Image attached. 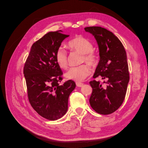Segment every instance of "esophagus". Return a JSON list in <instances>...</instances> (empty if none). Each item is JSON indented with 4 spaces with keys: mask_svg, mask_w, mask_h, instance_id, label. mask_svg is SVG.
<instances>
[{
    "mask_svg": "<svg viewBox=\"0 0 148 148\" xmlns=\"http://www.w3.org/2000/svg\"><path fill=\"white\" fill-rule=\"evenodd\" d=\"M76 84H77V86L78 87H82L83 86V83H80V82H77L76 83Z\"/></svg>",
    "mask_w": 148,
    "mask_h": 148,
    "instance_id": "34e87169",
    "label": "esophagus"
}]
</instances>
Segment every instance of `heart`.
<instances>
[{
    "label": "heart",
    "mask_w": 148,
    "mask_h": 148,
    "mask_svg": "<svg viewBox=\"0 0 148 148\" xmlns=\"http://www.w3.org/2000/svg\"><path fill=\"white\" fill-rule=\"evenodd\" d=\"M69 47L71 50L77 51L83 54L82 62H86L91 65H95L98 61V56L94 52L92 44L82 36H77L71 39L68 43ZM56 60L57 65L62 69L68 67L66 52L62 47L57 49L56 53ZM91 72V69L86 65L70 68L65 73V77L76 82H82Z\"/></svg>",
    "instance_id": "heart-1"
}]
</instances>
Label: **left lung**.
Returning <instances> with one entry per match:
<instances>
[{
	"label": "left lung",
	"mask_w": 148,
	"mask_h": 148,
	"mask_svg": "<svg viewBox=\"0 0 148 148\" xmlns=\"http://www.w3.org/2000/svg\"><path fill=\"white\" fill-rule=\"evenodd\" d=\"M94 36L99 47L100 60L93 78L107 79L106 87L98 81L89 82L92 88L89 103L96 112L108 115L122 104L129 82L127 53L122 43L110 31L101 26L84 28Z\"/></svg>",
	"instance_id": "1"
}]
</instances>
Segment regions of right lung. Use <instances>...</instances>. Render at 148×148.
Masks as SVG:
<instances>
[{
    "label": "right lung",
    "instance_id": "right-lung-1",
    "mask_svg": "<svg viewBox=\"0 0 148 148\" xmlns=\"http://www.w3.org/2000/svg\"><path fill=\"white\" fill-rule=\"evenodd\" d=\"M61 30L49 32L31 46L23 73L29 101L42 117L59 119L68 110L69 96L76 87L72 80L61 85L62 71L57 65L56 53L69 35Z\"/></svg>",
    "mask_w": 148,
    "mask_h": 148
}]
</instances>
